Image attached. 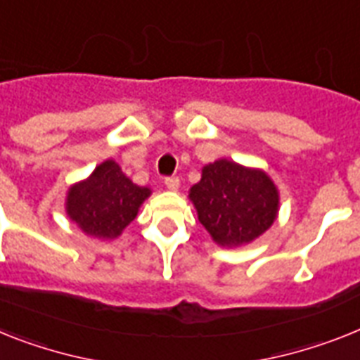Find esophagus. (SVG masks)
<instances>
[{"instance_id": "obj_1", "label": "esophagus", "mask_w": 360, "mask_h": 360, "mask_svg": "<svg viewBox=\"0 0 360 360\" xmlns=\"http://www.w3.org/2000/svg\"><path fill=\"white\" fill-rule=\"evenodd\" d=\"M165 186H167V189H171V191H176L178 187H180V180H178V176H167L165 178Z\"/></svg>"}]
</instances>
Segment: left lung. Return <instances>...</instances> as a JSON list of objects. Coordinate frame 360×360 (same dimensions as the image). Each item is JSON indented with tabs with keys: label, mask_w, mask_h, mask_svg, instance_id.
<instances>
[{
	"label": "left lung",
	"mask_w": 360,
	"mask_h": 360,
	"mask_svg": "<svg viewBox=\"0 0 360 360\" xmlns=\"http://www.w3.org/2000/svg\"><path fill=\"white\" fill-rule=\"evenodd\" d=\"M189 198L198 221L219 245L239 246L259 237L278 213V191L263 171L219 160L202 169Z\"/></svg>",
	"instance_id": "8db88e82"
}]
</instances>
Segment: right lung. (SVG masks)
<instances>
[{"mask_svg": "<svg viewBox=\"0 0 360 360\" xmlns=\"http://www.w3.org/2000/svg\"><path fill=\"white\" fill-rule=\"evenodd\" d=\"M150 195L147 187L132 184L114 160L101 163L86 182L68 195V215L99 239L117 237L138 215V207Z\"/></svg>", "mask_w": 360, "mask_h": 360, "instance_id": "right-lung-1", "label": "right lung"}]
</instances>
